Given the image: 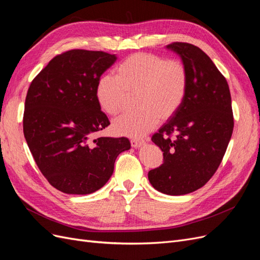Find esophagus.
Segmentation results:
<instances>
[{
	"instance_id": "1",
	"label": "esophagus",
	"mask_w": 260,
	"mask_h": 260,
	"mask_svg": "<svg viewBox=\"0 0 260 260\" xmlns=\"http://www.w3.org/2000/svg\"><path fill=\"white\" fill-rule=\"evenodd\" d=\"M145 143L144 140H131V146L135 148H139Z\"/></svg>"
}]
</instances>
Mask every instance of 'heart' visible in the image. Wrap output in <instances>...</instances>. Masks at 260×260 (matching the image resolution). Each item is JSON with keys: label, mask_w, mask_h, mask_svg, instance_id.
Masks as SVG:
<instances>
[{"label": "heart", "mask_w": 260, "mask_h": 260, "mask_svg": "<svg viewBox=\"0 0 260 260\" xmlns=\"http://www.w3.org/2000/svg\"><path fill=\"white\" fill-rule=\"evenodd\" d=\"M188 86L187 69L182 61L157 55L137 53L116 68V77L104 75L96 84V98L108 115L127 107L130 94L137 93V112L123 114L113 122L116 133L143 137L159 119H168L182 105Z\"/></svg>", "instance_id": "b5f03b06"}]
</instances>
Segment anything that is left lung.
<instances>
[{
    "label": "left lung",
    "instance_id": "left-lung-1",
    "mask_svg": "<svg viewBox=\"0 0 260 260\" xmlns=\"http://www.w3.org/2000/svg\"><path fill=\"white\" fill-rule=\"evenodd\" d=\"M167 49L186 67L188 86L179 111L152 137L164 162L148 171V180L164 194L183 195L205 185L223 158L234 125L231 94L225 78L198 46L175 42Z\"/></svg>",
    "mask_w": 260,
    "mask_h": 260
}]
</instances>
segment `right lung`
<instances>
[{"label": "right lung", "instance_id": "right-lung-1", "mask_svg": "<svg viewBox=\"0 0 260 260\" xmlns=\"http://www.w3.org/2000/svg\"><path fill=\"white\" fill-rule=\"evenodd\" d=\"M116 59L101 51H67L55 56L28 89L23 136L42 175L62 193L100 190L112 177L117 156L131 147L127 138L91 140L109 124L96 84Z\"/></svg>", "mask_w": 260, "mask_h": 260}]
</instances>
